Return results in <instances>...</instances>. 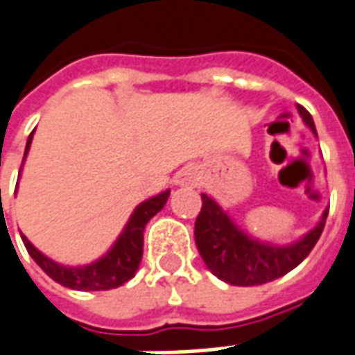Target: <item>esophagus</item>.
Instances as JSON below:
<instances>
[{"mask_svg":"<svg viewBox=\"0 0 355 355\" xmlns=\"http://www.w3.org/2000/svg\"><path fill=\"white\" fill-rule=\"evenodd\" d=\"M200 182V171L194 165H186L175 175V184L178 186H196Z\"/></svg>","mask_w":355,"mask_h":355,"instance_id":"esophagus-1","label":"esophagus"}]
</instances>
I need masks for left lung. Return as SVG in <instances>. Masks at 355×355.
I'll return each mask as SVG.
<instances>
[{
    "instance_id": "obj_1",
    "label": "left lung",
    "mask_w": 355,
    "mask_h": 355,
    "mask_svg": "<svg viewBox=\"0 0 355 355\" xmlns=\"http://www.w3.org/2000/svg\"><path fill=\"white\" fill-rule=\"evenodd\" d=\"M298 113L317 136L311 115L302 105H298ZM327 215L329 209H324L315 227L298 240L290 244H272L248 234L211 196L202 194V211L194 227L196 246L203 263L220 281L234 286L265 284L286 275L306 259L323 232Z\"/></svg>"
}]
</instances>
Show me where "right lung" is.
I'll return each instance as SVG.
<instances>
[{"label": "right lung", "mask_w": 355, "mask_h": 355, "mask_svg": "<svg viewBox=\"0 0 355 355\" xmlns=\"http://www.w3.org/2000/svg\"><path fill=\"white\" fill-rule=\"evenodd\" d=\"M32 136H34V132L28 136L22 163H24L28 150H31ZM169 194L171 190H165L161 194L152 196L150 200H146L140 205H136V209L128 217L125 229L113 242V246L109 248L100 259H96L92 263L76 265V267L57 263L53 259H49L48 255L42 254L38 248L32 246V242L24 234H21V238L32 259L42 267V271L67 288L86 290V292L117 288L121 284H125L126 281H130L135 277V272L138 271L144 252V229H146L148 220L163 209V205L169 200Z\"/></svg>", "instance_id": "add662e5"}]
</instances>
